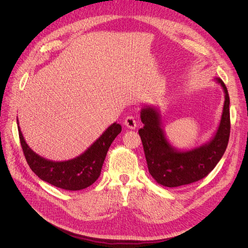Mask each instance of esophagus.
<instances>
[{
	"label": "esophagus",
	"instance_id": "34e87169",
	"mask_svg": "<svg viewBox=\"0 0 248 248\" xmlns=\"http://www.w3.org/2000/svg\"><path fill=\"white\" fill-rule=\"evenodd\" d=\"M124 125L126 127L131 128V129H135L137 127V121H136V119H135L133 115H128L126 119L124 120Z\"/></svg>",
	"mask_w": 248,
	"mask_h": 248
}]
</instances>
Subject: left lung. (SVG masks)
<instances>
[{
    "label": "left lung",
    "mask_w": 248,
    "mask_h": 248,
    "mask_svg": "<svg viewBox=\"0 0 248 248\" xmlns=\"http://www.w3.org/2000/svg\"><path fill=\"white\" fill-rule=\"evenodd\" d=\"M223 89L224 103L219 125L212 138L201 146L180 150L169 141L157 106L140 109L144 124L140 131L149 172L157 183L165 187H178L199 181L209 174L222 158L230 134L229 95L224 82L215 78Z\"/></svg>",
    "instance_id": "1"
}]
</instances>
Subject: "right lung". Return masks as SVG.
I'll return each instance as SVG.
<instances>
[{"mask_svg": "<svg viewBox=\"0 0 248 248\" xmlns=\"http://www.w3.org/2000/svg\"><path fill=\"white\" fill-rule=\"evenodd\" d=\"M17 123L21 146L31 170L47 183L69 191L85 189L98 179L111 142L122 132V125L113 123L78 157L67 161H52L41 157L28 146L18 120Z\"/></svg>", "mask_w": 248, "mask_h": 248, "instance_id": "add662e5", "label": "right lung"}]
</instances>
